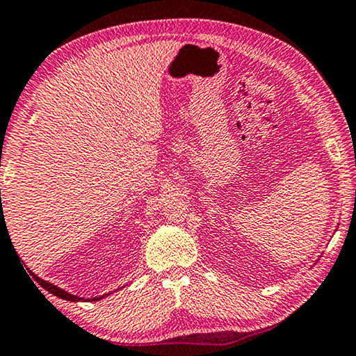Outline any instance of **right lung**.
Listing matches in <instances>:
<instances>
[{
  "label": "right lung",
  "instance_id": "obj_1",
  "mask_svg": "<svg viewBox=\"0 0 356 356\" xmlns=\"http://www.w3.org/2000/svg\"><path fill=\"white\" fill-rule=\"evenodd\" d=\"M0 220H1V223H3V220H4L3 212L0 213ZM27 270H29V268H27ZM29 273H30V276L37 280V282H38V284H40L41 287H43V289H46L49 293H53V296H56V297L64 298V300H70V302H97V300H101V298H104V297H107V296H109V293H111V292H109V293H104V296H97V297H91V298L76 297V296H74V293H70V292H67V291H64V289H60V287L51 284V282H48V281L41 280V277L35 275L33 271L29 270Z\"/></svg>",
  "mask_w": 356,
  "mask_h": 356
}]
</instances>
